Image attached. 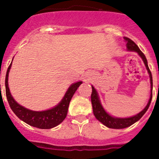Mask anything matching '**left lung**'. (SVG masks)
<instances>
[{
  "label": "left lung",
  "instance_id": "obj_1",
  "mask_svg": "<svg viewBox=\"0 0 159 159\" xmlns=\"http://www.w3.org/2000/svg\"><path fill=\"white\" fill-rule=\"evenodd\" d=\"M124 40L126 41V45H127V50L129 52H134L139 54L140 57L143 60V63L145 64L146 68H147V71H148L149 76H150V82H151V95H150V99H149L148 102H147V106L144 107L143 111L139 112V114L135 115V116H130V117L127 118H119V117H115V116H111L110 114L107 112L103 107L102 106L99 99V94L97 92L96 89L92 86V95H91V100H92V109H93V113L94 116H95L98 120L102 124L107 127L108 128H112V129H123L126 127H128L131 126L132 124H134L137 121H139L146 111L149 108V106L151 104V99H152V89H153V80H152V75L151 72L149 69L148 64H147V60L146 58L145 55L143 54L141 52L139 47L137 46L134 41H132L130 39L127 37L123 38Z\"/></svg>",
  "mask_w": 159,
  "mask_h": 159
}]
</instances>
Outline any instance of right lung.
Listing matches in <instances>:
<instances>
[{
    "instance_id": "obj_1",
    "label": "right lung",
    "mask_w": 159,
    "mask_h": 159,
    "mask_svg": "<svg viewBox=\"0 0 159 159\" xmlns=\"http://www.w3.org/2000/svg\"><path fill=\"white\" fill-rule=\"evenodd\" d=\"M11 66H12V63L7 70L6 76H5V92H6V97L9 106L12 111L15 113V115L20 120L26 123L27 124L40 129L53 128L62 123L67 116V109H68L70 101H71L73 95L75 94L77 88L83 83L82 81L73 83L68 88L65 95L63 97V99L57 106L45 111H36L29 110L28 108H25L21 105H20L11 95L8 83V73L11 69Z\"/></svg>"
}]
</instances>
